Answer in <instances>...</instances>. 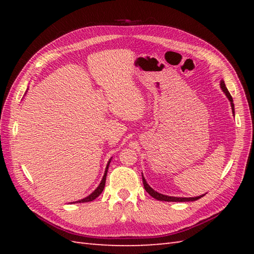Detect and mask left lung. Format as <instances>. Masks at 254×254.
<instances>
[{"label":"left lung","mask_w":254,"mask_h":254,"mask_svg":"<svg viewBox=\"0 0 254 254\" xmlns=\"http://www.w3.org/2000/svg\"><path fill=\"white\" fill-rule=\"evenodd\" d=\"M220 88H222V90L224 91V94L226 95V97H227L228 100L230 101L231 110H233V115H234V117H235V105H234L233 97H231V95H230V93L228 91L227 87H226L225 82H224L223 79L220 80ZM142 178H143V185H144L145 190H146L147 193H149L150 196H153L154 198L158 199V201H166V202H192V201H196V199H198V198H201V197L204 196V194H203V195L194 196V197H177V196L165 195V194L158 193L157 191H155L152 187H149V185L146 182V180H145V178H144L143 175H142Z\"/></svg>","instance_id":"left-lung-1"}]
</instances>
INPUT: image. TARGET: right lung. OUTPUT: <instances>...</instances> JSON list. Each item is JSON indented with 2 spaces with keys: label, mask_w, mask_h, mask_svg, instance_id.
<instances>
[{
  "label": "right lung",
  "mask_w": 254,
  "mask_h": 254,
  "mask_svg": "<svg viewBox=\"0 0 254 254\" xmlns=\"http://www.w3.org/2000/svg\"><path fill=\"white\" fill-rule=\"evenodd\" d=\"M110 161H111V159H109V161H108V164H107V167H106V170H105V174H104V177H102V179H101V182L99 183V186L97 187V189L96 190L93 192V193H90L88 196H86V197H84L83 199H79V201H76V202H73V203H85V202H91V201H94V199L96 198V197H98L100 194H101V192L104 191V188H105V185H106V178H107V172H108V168H109V165H110Z\"/></svg>",
  "instance_id": "obj_1"
}]
</instances>
